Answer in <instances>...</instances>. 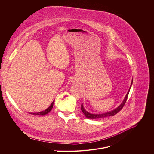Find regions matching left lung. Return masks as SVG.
<instances>
[{"label": "left lung", "instance_id": "left-lung-1", "mask_svg": "<svg viewBox=\"0 0 154 154\" xmlns=\"http://www.w3.org/2000/svg\"><path fill=\"white\" fill-rule=\"evenodd\" d=\"M132 82H133V80H132V82L131 84V86H130V88L126 94V96L124 98L123 102L121 103V104L118 107L116 108V109H115L114 110L111 111H109V112H106V113H100V114H94V113H89V112L86 111L85 108H84V106H83V104L81 105V110L82 112L84 113V115H85V116L87 118H89V119H102V118H106V117H109V116H112L115 115H116L117 113L119 112L124 107L125 102H126V100H127V98L128 97V95H129V92L130 91V89L131 88V86L132 85Z\"/></svg>", "mask_w": 154, "mask_h": 154}]
</instances>
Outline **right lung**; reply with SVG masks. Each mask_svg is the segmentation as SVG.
<instances>
[{
  "mask_svg": "<svg viewBox=\"0 0 154 154\" xmlns=\"http://www.w3.org/2000/svg\"><path fill=\"white\" fill-rule=\"evenodd\" d=\"M54 102H55V100H54V101L52 102V103H51V105L49 106V108H48L46 109H45V110L43 111L37 112V113H31V114H32V115H45L48 113L49 112H50V111L52 110V108H53V106H54Z\"/></svg>",
  "mask_w": 154,
  "mask_h": 154,
  "instance_id": "1",
  "label": "right lung"
}]
</instances>
